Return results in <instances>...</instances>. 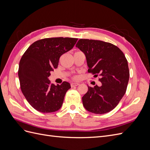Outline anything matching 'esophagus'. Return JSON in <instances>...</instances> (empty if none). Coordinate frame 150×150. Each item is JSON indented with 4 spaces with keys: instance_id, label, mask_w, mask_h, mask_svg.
<instances>
[{
    "instance_id": "1",
    "label": "esophagus",
    "mask_w": 150,
    "mask_h": 150,
    "mask_svg": "<svg viewBox=\"0 0 150 150\" xmlns=\"http://www.w3.org/2000/svg\"><path fill=\"white\" fill-rule=\"evenodd\" d=\"M78 85H79V83H71V86L72 88V87H75V86H78Z\"/></svg>"
}]
</instances>
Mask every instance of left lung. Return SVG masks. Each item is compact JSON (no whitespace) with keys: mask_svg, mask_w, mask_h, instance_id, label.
I'll return each mask as SVG.
<instances>
[{"mask_svg":"<svg viewBox=\"0 0 150 150\" xmlns=\"http://www.w3.org/2000/svg\"><path fill=\"white\" fill-rule=\"evenodd\" d=\"M86 56L88 72L100 76L101 86H88L82 98L87 111L95 114L111 111L123 97L129 71L125 54L117 46L101 40L81 39L76 45Z\"/></svg>","mask_w":150,"mask_h":150,"instance_id":"obj_1","label":"left lung"}]
</instances>
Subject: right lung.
I'll list each match as a JSON object with an SVG mask.
<instances>
[{"label":"right lung","mask_w":150,"mask_h":150,"mask_svg":"<svg viewBox=\"0 0 150 150\" xmlns=\"http://www.w3.org/2000/svg\"><path fill=\"white\" fill-rule=\"evenodd\" d=\"M78 39L52 38L32 44L22 56L19 66L21 89L27 101L41 112H52L61 108L69 83H51V72L56 69L63 54L70 51Z\"/></svg>","instance_id":"add662e5"}]
</instances>
